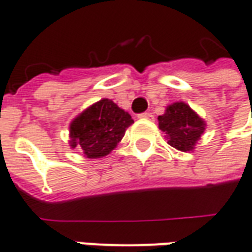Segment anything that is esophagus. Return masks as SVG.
<instances>
[{
    "mask_svg": "<svg viewBox=\"0 0 252 252\" xmlns=\"http://www.w3.org/2000/svg\"><path fill=\"white\" fill-rule=\"evenodd\" d=\"M138 118H141V119H148V121H152V119H153V115H152V114H149V112H144V114H140V115H138Z\"/></svg>",
    "mask_w": 252,
    "mask_h": 252,
    "instance_id": "1",
    "label": "esophagus"
}]
</instances>
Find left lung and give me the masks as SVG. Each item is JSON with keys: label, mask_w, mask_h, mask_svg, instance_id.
<instances>
[{"label": "left lung", "mask_w": 252, "mask_h": 252, "mask_svg": "<svg viewBox=\"0 0 252 252\" xmlns=\"http://www.w3.org/2000/svg\"><path fill=\"white\" fill-rule=\"evenodd\" d=\"M158 121V129L165 133L169 145L182 152L194 151L206 127L205 121L185 101L167 106Z\"/></svg>", "instance_id": "1"}]
</instances>
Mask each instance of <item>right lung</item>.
<instances>
[{
	"mask_svg": "<svg viewBox=\"0 0 252 252\" xmlns=\"http://www.w3.org/2000/svg\"><path fill=\"white\" fill-rule=\"evenodd\" d=\"M134 121L129 112L110 99H101L85 108L69 126V145L80 148L87 158L110 155Z\"/></svg>",
	"mask_w": 252,
	"mask_h": 252,
	"instance_id": "right-lung-1",
	"label": "right lung"
}]
</instances>
